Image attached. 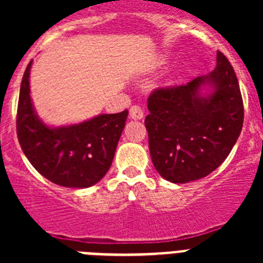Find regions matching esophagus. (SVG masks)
<instances>
[{
	"label": "esophagus",
	"instance_id": "esophagus-1",
	"mask_svg": "<svg viewBox=\"0 0 263 263\" xmlns=\"http://www.w3.org/2000/svg\"><path fill=\"white\" fill-rule=\"evenodd\" d=\"M129 116L132 120H142L143 118V110L139 106L134 105L130 108L129 110Z\"/></svg>",
	"mask_w": 263,
	"mask_h": 263
}]
</instances>
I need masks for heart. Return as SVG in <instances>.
<instances>
[{
    "instance_id": "1",
    "label": "heart",
    "mask_w": 263,
    "mask_h": 263,
    "mask_svg": "<svg viewBox=\"0 0 263 263\" xmlns=\"http://www.w3.org/2000/svg\"><path fill=\"white\" fill-rule=\"evenodd\" d=\"M170 59H171V57H170L168 53H166V55H162L159 59V62H158V64H159V66H166V64H168Z\"/></svg>"
}]
</instances>
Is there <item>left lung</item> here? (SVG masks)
<instances>
[{"instance_id": "8db88e82", "label": "left lung", "mask_w": 263, "mask_h": 263, "mask_svg": "<svg viewBox=\"0 0 263 263\" xmlns=\"http://www.w3.org/2000/svg\"><path fill=\"white\" fill-rule=\"evenodd\" d=\"M147 109L145 126L153 164L162 178L175 184L215 171L242 129L240 85L220 51L212 72L185 85L154 90Z\"/></svg>"}]
</instances>
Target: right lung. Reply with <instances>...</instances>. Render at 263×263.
I'll return each instance as SVG.
<instances>
[{
  "label": "right lung",
  "instance_id": "add662e5",
  "mask_svg": "<svg viewBox=\"0 0 263 263\" xmlns=\"http://www.w3.org/2000/svg\"><path fill=\"white\" fill-rule=\"evenodd\" d=\"M31 66L32 60L22 78L17 111V134L23 154L41 175L55 184L68 188L96 184L111 166L127 110L51 126L39 117L32 103Z\"/></svg>",
  "mask_w": 263,
  "mask_h": 263
}]
</instances>
